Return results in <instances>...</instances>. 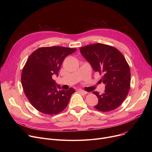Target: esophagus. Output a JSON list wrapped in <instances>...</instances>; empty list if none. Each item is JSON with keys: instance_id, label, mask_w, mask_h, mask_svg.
<instances>
[{"instance_id": "1", "label": "esophagus", "mask_w": 152, "mask_h": 152, "mask_svg": "<svg viewBox=\"0 0 152 152\" xmlns=\"http://www.w3.org/2000/svg\"><path fill=\"white\" fill-rule=\"evenodd\" d=\"M77 91H78L79 92L82 93V94H85V95L87 94V92L86 91H83V90H82V89H77Z\"/></svg>"}]
</instances>
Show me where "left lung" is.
<instances>
[{"mask_svg":"<svg viewBox=\"0 0 152 152\" xmlns=\"http://www.w3.org/2000/svg\"><path fill=\"white\" fill-rule=\"evenodd\" d=\"M81 53L95 71L102 74L100 81L105 85L103 94H93L99 99L94 108L103 112L117 108L129 92L131 71L123 55L116 48L103 44H94L81 47Z\"/></svg>","mask_w":152,"mask_h":152,"instance_id":"obj_1","label":"left lung"}]
</instances>
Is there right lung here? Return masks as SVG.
I'll list each match as a JSON object with an SVG mask.
<instances>
[{
    "mask_svg": "<svg viewBox=\"0 0 152 152\" xmlns=\"http://www.w3.org/2000/svg\"><path fill=\"white\" fill-rule=\"evenodd\" d=\"M76 50L60 46L41 47L28 58L22 71L21 84L31 105L40 112L55 115L67 107L75 90L72 87L68 91L61 90L52 77L58 76L64 59Z\"/></svg>",
    "mask_w": 152,
    "mask_h": 152,
    "instance_id": "right-lung-1",
    "label": "right lung"
}]
</instances>
